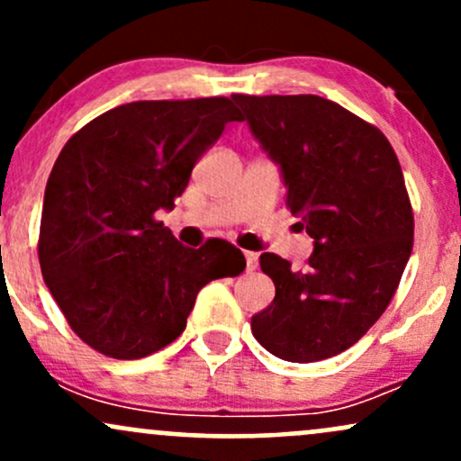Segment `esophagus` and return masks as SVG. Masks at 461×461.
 Wrapping results in <instances>:
<instances>
[{
  "mask_svg": "<svg viewBox=\"0 0 461 461\" xmlns=\"http://www.w3.org/2000/svg\"><path fill=\"white\" fill-rule=\"evenodd\" d=\"M245 260H247V271H253L258 267V253L256 251H245Z\"/></svg>",
  "mask_w": 461,
  "mask_h": 461,
  "instance_id": "34e87169",
  "label": "esophagus"
}]
</instances>
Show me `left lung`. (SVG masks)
Wrapping results in <instances>:
<instances>
[{"label":"left lung","instance_id":"8db88e82","mask_svg":"<svg viewBox=\"0 0 461 461\" xmlns=\"http://www.w3.org/2000/svg\"><path fill=\"white\" fill-rule=\"evenodd\" d=\"M277 164L285 205L314 240L308 268L262 253L275 299L251 316L256 340L285 362H319L377 322L410 260L414 214L388 139L316 95H231Z\"/></svg>","mask_w":461,"mask_h":461}]
</instances>
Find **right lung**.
<instances>
[{
  "label": "right lung",
  "instance_id": "add662e5",
  "mask_svg": "<svg viewBox=\"0 0 461 461\" xmlns=\"http://www.w3.org/2000/svg\"><path fill=\"white\" fill-rule=\"evenodd\" d=\"M240 121L227 97L134 102L73 134L51 168L39 260L71 330L95 351L139 359L186 330L205 284L236 277L240 249L184 247L158 210L176 208L197 160Z\"/></svg>",
  "mask_w": 461,
  "mask_h": 461
}]
</instances>
